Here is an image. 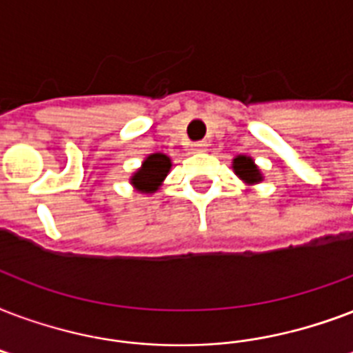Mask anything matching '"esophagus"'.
<instances>
[{"mask_svg": "<svg viewBox=\"0 0 353 353\" xmlns=\"http://www.w3.org/2000/svg\"><path fill=\"white\" fill-rule=\"evenodd\" d=\"M207 146H209V144H207V142H203V141H200V142H194V144H192V152H194V153H201V152H205V150H207Z\"/></svg>", "mask_w": 353, "mask_h": 353, "instance_id": "obj_1", "label": "esophagus"}]
</instances>
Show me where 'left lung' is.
<instances>
[{"instance_id":"obj_1","label":"left lung","mask_w":353,"mask_h":353,"mask_svg":"<svg viewBox=\"0 0 353 353\" xmlns=\"http://www.w3.org/2000/svg\"><path fill=\"white\" fill-rule=\"evenodd\" d=\"M231 168L235 172V176L241 179L242 183H246L248 187H254L257 183H261L265 177H263V172L255 161L250 155H236L233 161H231Z\"/></svg>"}]
</instances>
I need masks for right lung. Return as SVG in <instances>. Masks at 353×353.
<instances>
[{
  "instance_id": "obj_1",
  "label": "right lung",
  "mask_w": 353,
  "mask_h": 353,
  "mask_svg": "<svg viewBox=\"0 0 353 353\" xmlns=\"http://www.w3.org/2000/svg\"><path fill=\"white\" fill-rule=\"evenodd\" d=\"M172 168V159L165 153H152L142 161L141 168L133 172V176L129 177V183L141 194H153L159 188L163 187L166 176Z\"/></svg>"
}]
</instances>
